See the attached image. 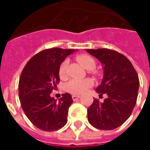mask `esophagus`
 I'll use <instances>...</instances> for the list:
<instances>
[{
	"label": "esophagus",
	"instance_id": "esophagus-1",
	"mask_svg": "<svg viewBox=\"0 0 150 150\" xmlns=\"http://www.w3.org/2000/svg\"><path fill=\"white\" fill-rule=\"evenodd\" d=\"M79 97H80V96H79V95H72V99H73V100H77Z\"/></svg>",
	"mask_w": 150,
	"mask_h": 150
}]
</instances>
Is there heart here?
Listing matches in <instances>:
<instances>
[{"label": "heart", "instance_id": "heart-1", "mask_svg": "<svg viewBox=\"0 0 150 150\" xmlns=\"http://www.w3.org/2000/svg\"><path fill=\"white\" fill-rule=\"evenodd\" d=\"M76 60L80 62L85 68L88 70H92L96 67V61L92 56L86 54H83L76 57ZM67 61L65 60L60 64L59 69V75L61 79H65L67 76ZM91 73L93 75H98V72L95 71H91ZM93 83L90 79H73L67 83L66 89L67 91L72 93V94H82L88 90V88H91Z\"/></svg>", "mask_w": 150, "mask_h": 150}]
</instances>
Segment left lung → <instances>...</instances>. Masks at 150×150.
Listing matches in <instances>:
<instances>
[{"instance_id": "8db88e82", "label": "left lung", "mask_w": 150, "mask_h": 150, "mask_svg": "<svg viewBox=\"0 0 150 150\" xmlns=\"http://www.w3.org/2000/svg\"><path fill=\"white\" fill-rule=\"evenodd\" d=\"M104 65V79L96 91L108 97L94 99L88 109V120L101 130L116 129L128 120L135 107L140 82L133 66L122 54L110 49L86 50Z\"/></svg>"}]
</instances>
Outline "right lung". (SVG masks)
Instances as JSON below:
<instances>
[{
	"instance_id": "add662e5",
	"label": "right lung",
	"mask_w": 150,
	"mask_h": 150,
	"mask_svg": "<svg viewBox=\"0 0 150 150\" xmlns=\"http://www.w3.org/2000/svg\"><path fill=\"white\" fill-rule=\"evenodd\" d=\"M73 49L50 48L33 56L22 70L18 96L21 106L30 122L43 131L59 130L67 121L68 109L73 103L71 96L62 95L59 101L50 97L59 79V69Z\"/></svg>"
}]
</instances>
